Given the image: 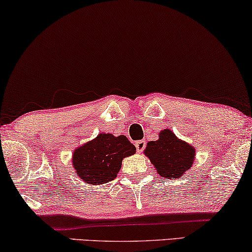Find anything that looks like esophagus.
I'll list each match as a JSON object with an SVG mask.
<instances>
[{"label": "esophagus", "instance_id": "esophagus-1", "mask_svg": "<svg viewBox=\"0 0 252 252\" xmlns=\"http://www.w3.org/2000/svg\"><path fill=\"white\" fill-rule=\"evenodd\" d=\"M136 148L138 150V153H141L142 150L146 148V141L145 140H138V141H136Z\"/></svg>", "mask_w": 252, "mask_h": 252}]
</instances>
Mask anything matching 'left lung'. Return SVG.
<instances>
[{
	"instance_id": "1",
	"label": "left lung",
	"mask_w": 252,
	"mask_h": 252,
	"mask_svg": "<svg viewBox=\"0 0 252 252\" xmlns=\"http://www.w3.org/2000/svg\"><path fill=\"white\" fill-rule=\"evenodd\" d=\"M157 173L166 179H178L189 170L194 159V149L180 140L171 130L159 132V139L149 141L145 149Z\"/></svg>"
}]
</instances>
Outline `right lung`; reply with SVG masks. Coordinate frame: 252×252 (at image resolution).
I'll list each match as a JSON object with an SVG mask.
<instances>
[{
  "instance_id": "1",
  "label": "right lung",
  "mask_w": 252,
  "mask_h": 252,
  "mask_svg": "<svg viewBox=\"0 0 252 252\" xmlns=\"http://www.w3.org/2000/svg\"><path fill=\"white\" fill-rule=\"evenodd\" d=\"M136 153V147L126 136L100 133L73 153L72 163L85 182L103 185L116 178L125 157Z\"/></svg>"
}]
</instances>
